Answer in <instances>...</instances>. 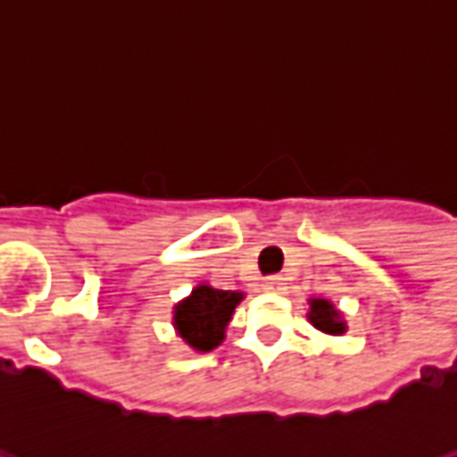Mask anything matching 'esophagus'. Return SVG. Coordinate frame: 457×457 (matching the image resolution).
Here are the masks:
<instances>
[{"instance_id":"1","label":"esophagus","mask_w":457,"mask_h":457,"mask_svg":"<svg viewBox=\"0 0 457 457\" xmlns=\"http://www.w3.org/2000/svg\"><path fill=\"white\" fill-rule=\"evenodd\" d=\"M262 287H264V292H282L284 279L282 277H267Z\"/></svg>"}]
</instances>
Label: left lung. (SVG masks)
I'll return each instance as SVG.
<instances>
[{
	"instance_id": "left-lung-1",
	"label": "left lung",
	"mask_w": 457,
	"mask_h": 457,
	"mask_svg": "<svg viewBox=\"0 0 457 457\" xmlns=\"http://www.w3.org/2000/svg\"><path fill=\"white\" fill-rule=\"evenodd\" d=\"M309 304V312H306V319L309 324L327 334V337H344L346 334V319H344V312L339 306L334 304L331 299H324V296H309L306 299Z\"/></svg>"
}]
</instances>
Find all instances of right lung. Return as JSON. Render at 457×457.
<instances>
[{"label":"right lung","instance_id":"1","mask_svg":"<svg viewBox=\"0 0 457 457\" xmlns=\"http://www.w3.org/2000/svg\"><path fill=\"white\" fill-rule=\"evenodd\" d=\"M245 299L239 289H215L207 282L193 287V292L173 306V328L187 349L207 353L225 341V331L237 304Z\"/></svg>","mask_w":457,"mask_h":457}]
</instances>
